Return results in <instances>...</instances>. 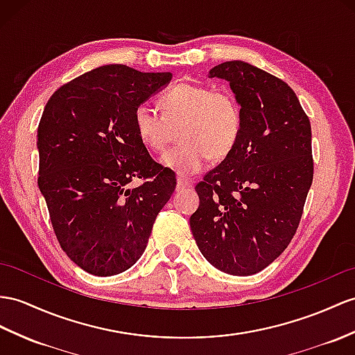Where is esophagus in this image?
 I'll return each instance as SVG.
<instances>
[{
    "instance_id": "esophagus-1",
    "label": "esophagus",
    "mask_w": 355,
    "mask_h": 355,
    "mask_svg": "<svg viewBox=\"0 0 355 355\" xmlns=\"http://www.w3.org/2000/svg\"><path fill=\"white\" fill-rule=\"evenodd\" d=\"M176 182H178V189H184V188L191 187V182H189V180L187 178H184V176H178Z\"/></svg>"
}]
</instances>
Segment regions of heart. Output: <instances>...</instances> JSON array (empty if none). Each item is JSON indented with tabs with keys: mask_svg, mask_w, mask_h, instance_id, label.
Here are the masks:
<instances>
[{
	"mask_svg": "<svg viewBox=\"0 0 355 355\" xmlns=\"http://www.w3.org/2000/svg\"><path fill=\"white\" fill-rule=\"evenodd\" d=\"M159 112L149 102L134 110L138 138L150 150L162 152L179 128V146L162 157V162L180 175L202 170L207 159L220 161L235 149L243 132V110L230 92L211 85L180 83L159 96Z\"/></svg>",
	"mask_w": 355,
	"mask_h": 355,
	"instance_id": "b5f03b06",
	"label": "heart"
}]
</instances>
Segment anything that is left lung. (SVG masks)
Returning a JSON list of instances; mask_svg holds the SVG:
<instances>
[{
  "instance_id": "1",
  "label": "left lung",
  "mask_w": 355,
  "mask_h": 355,
  "mask_svg": "<svg viewBox=\"0 0 355 355\" xmlns=\"http://www.w3.org/2000/svg\"><path fill=\"white\" fill-rule=\"evenodd\" d=\"M230 83L243 132L220 166L196 185L189 218L205 259L232 275L274 262L295 235L313 180L312 129L297 94L280 78L239 60L211 69Z\"/></svg>"
}]
</instances>
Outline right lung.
Returning a JSON list of instances; mask_svg holds the SVG:
<instances>
[{
  "label": "right lung",
  "instance_id": "1",
  "mask_svg": "<svg viewBox=\"0 0 355 355\" xmlns=\"http://www.w3.org/2000/svg\"><path fill=\"white\" fill-rule=\"evenodd\" d=\"M171 80L107 64L63 84L37 128L40 193L63 252L93 275L131 268L176 188L134 128V110ZM134 178L142 184L131 187Z\"/></svg>",
  "mask_w": 355,
  "mask_h": 355
}]
</instances>
